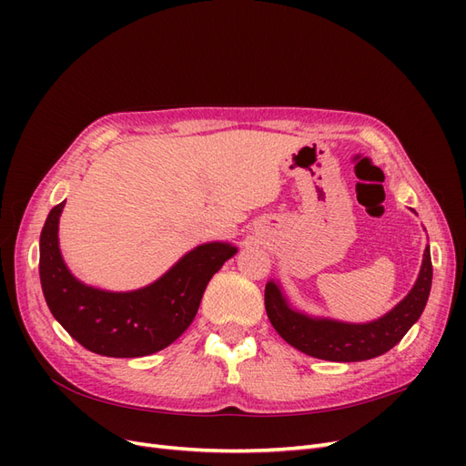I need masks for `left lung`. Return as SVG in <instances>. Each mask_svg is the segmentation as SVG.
Segmentation results:
<instances>
[{
  "label": "left lung",
  "mask_w": 466,
  "mask_h": 466,
  "mask_svg": "<svg viewBox=\"0 0 466 466\" xmlns=\"http://www.w3.org/2000/svg\"><path fill=\"white\" fill-rule=\"evenodd\" d=\"M431 276L428 245L412 289L390 311L370 322H344L307 315L289 303L284 289L274 279L266 284L264 305L276 332L303 354L327 361H363L383 356L412 329L428 303Z\"/></svg>",
  "instance_id": "left-lung-1"
}]
</instances>
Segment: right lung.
<instances>
[{"instance_id": "1", "label": "right lung", "mask_w": 466, "mask_h": 466, "mask_svg": "<svg viewBox=\"0 0 466 466\" xmlns=\"http://www.w3.org/2000/svg\"><path fill=\"white\" fill-rule=\"evenodd\" d=\"M64 206L50 209L40 233V286L54 319L98 356L142 358L171 346L198 313L211 276L237 255L231 243H204L146 288L98 289L79 281L64 262L58 238Z\"/></svg>"}]
</instances>
